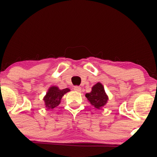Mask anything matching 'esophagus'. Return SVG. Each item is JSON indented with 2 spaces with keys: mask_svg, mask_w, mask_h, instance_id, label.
Wrapping results in <instances>:
<instances>
[{
  "mask_svg": "<svg viewBox=\"0 0 157 157\" xmlns=\"http://www.w3.org/2000/svg\"><path fill=\"white\" fill-rule=\"evenodd\" d=\"M74 89H75V91H77V92H80L81 91V87H80V86H75Z\"/></svg>",
  "mask_w": 157,
  "mask_h": 157,
  "instance_id": "obj_1",
  "label": "esophagus"
}]
</instances>
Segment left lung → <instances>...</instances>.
Wrapping results in <instances>:
<instances>
[{
	"instance_id": "8db88e82",
	"label": "left lung",
	"mask_w": 157,
	"mask_h": 157,
	"mask_svg": "<svg viewBox=\"0 0 157 157\" xmlns=\"http://www.w3.org/2000/svg\"><path fill=\"white\" fill-rule=\"evenodd\" d=\"M86 97L89 100L90 103L96 109H100L107 102L108 97L104 90L103 86L100 82H97L92 87V91L86 94Z\"/></svg>"
}]
</instances>
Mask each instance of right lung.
Instances as JSON below:
<instances>
[{"mask_svg": "<svg viewBox=\"0 0 157 157\" xmlns=\"http://www.w3.org/2000/svg\"><path fill=\"white\" fill-rule=\"evenodd\" d=\"M69 91V89L60 90L56 86H52L48 89L47 94L44 99L46 107L48 109H54V108L57 107L60 103L61 98L63 96Z\"/></svg>", "mask_w": 157, "mask_h": 157, "instance_id": "right-lung-1", "label": "right lung"}]
</instances>
